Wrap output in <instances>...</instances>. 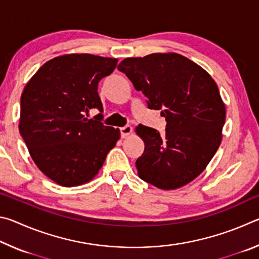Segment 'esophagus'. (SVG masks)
I'll use <instances>...</instances> for the list:
<instances>
[{
	"instance_id": "obj_1",
	"label": "esophagus",
	"mask_w": 259,
	"mask_h": 259,
	"mask_svg": "<svg viewBox=\"0 0 259 259\" xmlns=\"http://www.w3.org/2000/svg\"><path fill=\"white\" fill-rule=\"evenodd\" d=\"M131 133H133V126L131 125H124L122 126V128H120V134L122 138L128 137V136L131 135Z\"/></svg>"
}]
</instances>
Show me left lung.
I'll list each match as a JSON object with an SVG mask.
<instances>
[{"instance_id": "obj_1", "label": "left lung", "mask_w": 259, "mask_h": 259, "mask_svg": "<svg viewBox=\"0 0 259 259\" xmlns=\"http://www.w3.org/2000/svg\"><path fill=\"white\" fill-rule=\"evenodd\" d=\"M117 69L166 121L163 135L143 124L136 128L145 143L136 161L138 176L161 190L186 185L221 145L226 111L216 82L198 64L172 52L125 58Z\"/></svg>"}]
</instances>
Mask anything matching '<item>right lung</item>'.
<instances>
[{
  "label": "right lung",
  "instance_id": "right-lung-1",
  "mask_svg": "<svg viewBox=\"0 0 259 259\" xmlns=\"http://www.w3.org/2000/svg\"><path fill=\"white\" fill-rule=\"evenodd\" d=\"M117 59L89 54L51 59L35 73L20 98L19 133L37 168L65 187L90 182L120 138L103 124L98 83ZM97 108L94 119L84 113Z\"/></svg>",
  "mask_w": 259,
  "mask_h": 259
}]
</instances>
